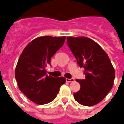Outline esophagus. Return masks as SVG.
Returning a JSON list of instances; mask_svg holds the SVG:
<instances>
[{"label":"esophagus","instance_id":"34e87169","mask_svg":"<svg viewBox=\"0 0 124 124\" xmlns=\"http://www.w3.org/2000/svg\"><path fill=\"white\" fill-rule=\"evenodd\" d=\"M66 82H68V83H70V82H73V81H74V78H66Z\"/></svg>","mask_w":124,"mask_h":124}]
</instances>
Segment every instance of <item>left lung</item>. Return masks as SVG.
Segmentation results:
<instances>
[{
  "mask_svg": "<svg viewBox=\"0 0 124 124\" xmlns=\"http://www.w3.org/2000/svg\"><path fill=\"white\" fill-rule=\"evenodd\" d=\"M67 44L80 68L85 79H77L80 89L74 94L80 104L92 106L105 97L113 85L115 70L110 59L97 43L86 37H67Z\"/></svg>",
  "mask_w": 124,
  "mask_h": 124,
  "instance_id": "8db88e82",
  "label": "left lung"
}]
</instances>
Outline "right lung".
Masks as SVG:
<instances>
[{"label": "right lung", "mask_w": 124, "mask_h": 124, "mask_svg": "<svg viewBox=\"0 0 124 124\" xmlns=\"http://www.w3.org/2000/svg\"><path fill=\"white\" fill-rule=\"evenodd\" d=\"M66 37L43 36L35 38L23 50L15 76L20 91L33 103L47 104L56 98L64 77L46 74L51 58L64 43Z\"/></svg>", "instance_id": "add662e5"}]
</instances>
